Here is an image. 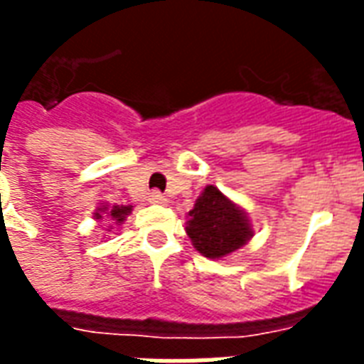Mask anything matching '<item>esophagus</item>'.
Listing matches in <instances>:
<instances>
[{"instance_id":"1","label":"esophagus","mask_w":364,"mask_h":364,"mask_svg":"<svg viewBox=\"0 0 364 364\" xmlns=\"http://www.w3.org/2000/svg\"><path fill=\"white\" fill-rule=\"evenodd\" d=\"M148 203L150 204H166L168 203V198L161 195L160 191H152V193H148Z\"/></svg>"}]
</instances>
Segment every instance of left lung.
I'll use <instances>...</instances> for the list:
<instances>
[{
	"label": "left lung",
	"mask_w": 364,
	"mask_h": 364,
	"mask_svg": "<svg viewBox=\"0 0 364 364\" xmlns=\"http://www.w3.org/2000/svg\"><path fill=\"white\" fill-rule=\"evenodd\" d=\"M187 235L203 257L222 258L241 249L252 237V230L243 210L218 187L208 185L189 212Z\"/></svg>",
	"instance_id": "left-lung-1"
}]
</instances>
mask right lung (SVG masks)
<instances>
[{
  "instance_id": "1",
  "label": "right lung",
  "mask_w": 364,
  "mask_h": 364,
  "mask_svg": "<svg viewBox=\"0 0 364 364\" xmlns=\"http://www.w3.org/2000/svg\"><path fill=\"white\" fill-rule=\"evenodd\" d=\"M104 210L106 208H98V212H96V220H102ZM129 212H131V206H114V208L109 210L107 214H109L112 220H115V223H121L123 220H125V216H129Z\"/></svg>"
}]
</instances>
